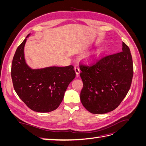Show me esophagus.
<instances>
[{
    "label": "esophagus",
    "instance_id": "obj_1",
    "mask_svg": "<svg viewBox=\"0 0 146 146\" xmlns=\"http://www.w3.org/2000/svg\"><path fill=\"white\" fill-rule=\"evenodd\" d=\"M74 70H75V71H76V75H77V76L78 77V75H79V74H80V68H79L78 66H75V68H74Z\"/></svg>",
    "mask_w": 146,
    "mask_h": 146
}]
</instances>
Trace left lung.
Returning <instances> with one entry per match:
<instances>
[{"label": "left lung", "mask_w": 146, "mask_h": 146, "mask_svg": "<svg viewBox=\"0 0 146 146\" xmlns=\"http://www.w3.org/2000/svg\"><path fill=\"white\" fill-rule=\"evenodd\" d=\"M83 87L82 104L88 111L104 114L120 105L129 92L133 76L130 48L122 42V51L103 56L95 63L80 66Z\"/></svg>", "instance_id": "1"}]
</instances>
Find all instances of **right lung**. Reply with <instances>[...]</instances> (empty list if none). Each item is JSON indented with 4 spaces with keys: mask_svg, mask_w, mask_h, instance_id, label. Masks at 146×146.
<instances>
[{
    "mask_svg": "<svg viewBox=\"0 0 146 146\" xmlns=\"http://www.w3.org/2000/svg\"><path fill=\"white\" fill-rule=\"evenodd\" d=\"M26 40L27 38L17 47L13 58L11 75L13 87L31 110L40 113L54 111L59 107L68 85L76 77L74 66L31 69L24 58Z\"/></svg>",
    "mask_w": 146,
    "mask_h": 146,
    "instance_id": "obj_1",
    "label": "right lung"
}]
</instances>
